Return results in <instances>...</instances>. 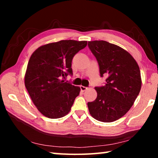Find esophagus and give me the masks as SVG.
I'll use <instances>...</instances> for the list:
<instances>
[{"label": "esophagus", "mask_w": 158, "mask_h": 158, "mask_svg": "<svg viewBox=\"0 0 158 158\" xmlns=\"http://www.w3.org/2000/svg\"><path fill=\"white\" fill-rule=\"evenodd\" d=\"M80 89H81V91H85L88 89L87 87H85V86H83V85H80Z\"/></svg>", "instance_id": "esophagus-1"}]
</instances>
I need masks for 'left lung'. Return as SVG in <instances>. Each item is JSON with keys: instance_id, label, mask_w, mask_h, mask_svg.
Returning a JSON list of instances; mask_svg holds the SVG:
<instances>
[{"instance_id": "8db88e82", "label": "left lung", "mask_w": 158, "mask_h": 158, "mask_svg": "<svg viewBox=\"0 0 158 158\" xmlns=\"http://www.w3.org/2000/svg\"><path fill=\"white\" fill-rule=\"evenodd\" d=\"M88 45L98 60L100 76L107 77L104 86L95 88L98 95L88 102L89 113L99 121H115L130 110L140 92L139 67L118 45L104 40L89 41Z\"/></svg>"}]
</instances>
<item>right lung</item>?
Here are the masks:
<instances>
[{
	"label": "right lung",
	"mask_w": 158,
	"mask_h": 158,
	"mask_svg": "<svg viewBox=\"0 0 158 158\" xmlns=\"http://www.w3.org/2000/svg\"><path fill=\"white\" fill-rule=\"evenodd\" d=\"M87 41L60 40L42 45L32 53L24 83L38 111L49 118H59L70 111L80 88L65 82L73 74L72 60Z\"/></svg>",
	"instance_id": "1"
}]
</instances>
